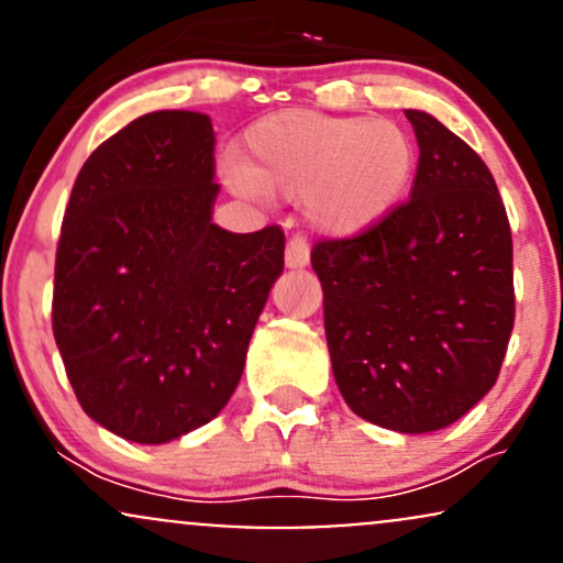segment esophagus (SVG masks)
<instances>
[{
    "label": "esophagus",
    "mask_w": 563,
    "mask_h": 563,
    "mask_svg": "<svg viewBox=\"0 0 563 563\" xmlns=\"http://www.w3.org/2000/svg\"><path fill=\"white\" fill-rule=\"evenodd\" d=\"M286 264L290 269H301L309 264V243L307 238L299 235V232L290 235V241L286 245Z\"/></svg>",
    "instance_id": "34e87169"
}]
</instances>
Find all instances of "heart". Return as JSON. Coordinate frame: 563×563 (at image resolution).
I'll return each instance as SVG.
<instances>
[{
  "label": "heart",
  "instance_id": "1",
  "mask_svg": "<svg viewBox=\"0 0 563 563\" xmlns=\"http://www.w3.org/2000/svg\"><path fill=\"white\" fill-rule=\"evenodd\" d=\"M243 192L299 198L333 235H357L389 217L416 172L402 126L367 115L280 111L245 129L235 153Z\"/></svg>",
  "mask_w": 563,
  "mask_h": 563
}]
</instances>
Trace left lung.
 <instances>
[{"mask_svg":"<svg viewBox=\"0 0 563 563\" xmlns=\"http://www.w3.org/2000/svg\"><path fill=\"white\" fill-rule=\"evenodd\" d=\"M410 198L312 249L333 376L365 421L426 434L495 386L514 331V241L493 172L434 115L405 111Z\"/></svg>","mask_w":563,"mask_h":563,"instance_id":"8db88e82","label":"left lung"}]
</instances>
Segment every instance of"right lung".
<instances>
[{"mask_svg":"<svg viewBox=\"0 0 563 563\" xmlns=\"http://www.w3.org/2000/svg\"><path fill=\"white\" fill-rule=\"evenodd\" d=\"M214 129L192 111L145 113L84 161L55 254L53 333L89 418L164 444L228 405L269 288L277 224L211 222Z\"/></svg>","mask_w":563,"mask_h":563,"instance_id":"add662e5","label":"right lung"}]
</instances>
